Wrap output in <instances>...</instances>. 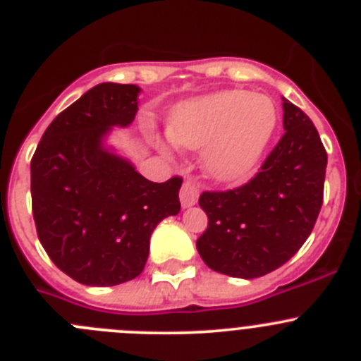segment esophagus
<instances>
[{"label":"esophagus","instance_id":"obj_1","mask_svg":"<svg viewBox=\"0 0 361 361\" xmlns=\"http://www.w3.org/2000/svg\"><path fill=\"white\" fill-rule=\"evenodd\" d=\"M197 199H199V188L195 187L192 181H185L183 187H181V190H180L181 206L183 207L194 206V204L197 202Z\"/></svg>","mask_w":361,"mask_h":361}]
</instances>
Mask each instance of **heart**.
Segmentation results:
<instances>
[{"label":"heart","instance_id":"heart-1","mask_svg":"<svg viewBox=\"0 0 361 361\" xmlns=\"http://www.w3.org/2000/svg\"><path fill=\"white\" fill-rule=\"evenodd\" d=\"M278 127L271 97L248 90H221L178 104L167 134L188 150L202 148V169L221 183L248 178Z\"/></svg>","mask_w":361,"mask_h":361}]
</instances>
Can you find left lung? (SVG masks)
Here are the masks:
<instances>
[{
	"instance_id": "1",
	"label": "left lung",
	"mask_w": 361,
	"mask_h": 361,
	"mask_svg": "<svg viewBox=\"0 0 361 361\" xmlns=\"http://www.w3.org/2000/svg\"><path fill=\"white\" fill-rule=\"evenodd\" d=\"M285 134L243 187L202 192L207 228L197 239L204 264L253 279L290 260L311 234L323 204L326 152L314 123L283 97Z\"/></svg>"
}]
</instances>
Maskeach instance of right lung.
I'll return each mask as SVG.
<instances>
[{
	"instance_id": "obj_1",
	"label": "right lung",
	"mask_w": 361,
	"mask_h": 361,
	"mask_svg": "<svg viewBox=\"0 0 361 361\" xmlns=\"http://www.w3.org/2000/svg\"><path fill=\"white\" fill-rule=\"evenodd\" d=\"M137 85L104 82L47 127L31 160L32 216L50 260L87 286H115L143 272L150 235L180 213L181 178L154 183L106 147L133 123Z\"/></svg>"
}]
</instances>
